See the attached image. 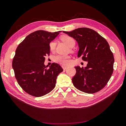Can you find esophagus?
<instances>
[{
	"instance_id": "1",
	"label": "esophagus",
	"mask_w": 126,
	"mask_h": 126,
	"mask_svg": "<svg viewBox=\"0 0 126 126\" xmlns=\"http://www.w3.org/2000/svg\"><path fill=\"white\" fill-rule=\"evenodd\" d=\"M62 68H63V69H64V70H65V69H66L67 68V66H65V65H62Z\"/></svg>"
}]
</instances>
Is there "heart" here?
I'll list each match as a JSON object with an SVG mask.
<instances>
[{"label":"heart","instance_id":"heart-1","mask_svg":"<svg viewBox=\"0 0 126 126\" xmlns=\"http://www.w3.org/2000/svg\"><path fill=\"white\" fill-rule=\"evenodd\" d=\"M61 40L65 43L70 48H72L74 46L76 43L75 40L73 38L68 35H63L61 37ZM55 47V41H52L50 42L49 44L50 49L51 50H53L54 49ZM69 57H64L62 56V55H56L54 57V61L55 62H57L63 65H67L69 63Z\"/></svg>","mask_w":126,"mask_h":126}]
</instances>
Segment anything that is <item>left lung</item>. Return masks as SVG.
Wrapping results in <instances>:
<instances>
[{
  "mask_svg": "<svg viewBox=\"0 0 126 126\" xmlns=\"http://www.w3.org/2000/svg\"><path fill=\"white\" fill-rule=\"evenodd\" d=\"M63 33L76 40L79 47L77 57L87 62L86 67H75L76 73L72 78L74 86L89 94L101 90L113 71L114 59L109 44L97 32L87 28Z\"/></svg>",
  "mask_w": 126,
  "mask_h": 126,
  "instance_id": "8db88e82",
  "label": "left lung"
}]
</instances>
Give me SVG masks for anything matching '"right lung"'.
<instances>
[{"instance_id":"right-lung-1","label":"right lung","mask_w":126,"mask_h":126,"mask_svg":"<svg viewBox=\"0 0 126 126\" xmlns=\"http://www.w3.org/2000/svg\"><path fill=\"white\" fill-rule=\"evenodd\" d=\"M35 31L28 35L17 47L12 67L18 84L25 92L41 97L54 88L58 74L63 71L58 63L44 64L50 54V43L59 32Z\"/></svg>"}]
</instances>
